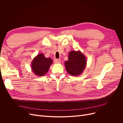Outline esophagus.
<instances>
[{"label": "esophagus", "mask_w": 123, "mask_h": 123, "mask_svg": "<svg viewBox=\"0 0 123 123\" xmlns=\"http://www.w3.org/2000/svg\"><path fill=\"white\" fill-rule=\"evenodd\" d=\"M61 63V61L60 59H56L54 60V63L55 64H58V63Z\"/></svg>", "instance_id": "1"}]
</instances>
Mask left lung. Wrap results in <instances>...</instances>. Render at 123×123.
<instances>
[{"label": "left lung", "instance_id": "left-lung-1", "mask_svg": "<svg viewBox=\"0 0 123 123\" xmlns=\"http://www.w3.org/2000/svg\"><path fill=\"white\" fill-rule=\"evenodd\" d=\"M64 64L70 75L79 76L82 74L86 66V57L80 51H71L69 53L68 60Z\"/></svg>", "mask_w": 123, "mask_h": 123}]
</instances>
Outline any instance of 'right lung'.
<instances>
[{
  "label": "right lung",
  "mask_w": 123,
  "mask_h": 123,
  "mask_svg": "<svg viewBox=\"0 0 123 123\" xmlns=\"http://www.w3.org/2000/svg\"><path fill=\"white\" fill-rule=\"evenodd\" d=\"M52 63L51 58H46L43 54H38L32 60L31 67L35 75L43 76L48 72Z\"/></svg>",
  "instance_id": "right-lung-1"
}]
</instances>
